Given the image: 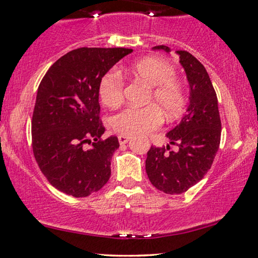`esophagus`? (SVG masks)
Wrapping results in <instances>:
<instances>
[{
  "mask_svg": "<svg viewBox=\"0 0 258 258\" xmlns=\"http://www.w3.org/2000/svg\"><path fill=\"white\" fill-rule=\"evenodd\" d=\"M118 140H119V143H120V145L127 144L128 140H130V137H127V136H119L118 137Z\"/></svg>",
  "mask_w": 258,
  "mask_h": 258,
  "instance_id": "esophagus-1",
  "label": "esophagus"
}]
</instances>
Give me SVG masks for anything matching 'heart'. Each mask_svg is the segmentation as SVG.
<instances>
[{"mask_svg":"<svg viewBox=\"0 0 258 258\" xmlns=\"http://www.w3.org/2000/svg\"><path fill=\"white\" fill-rule=\"evenodd\" d=\"M130 74L152 86L150 100L155 104L144 107L130 106L112 118V127L122 136L146 134L157 130L164 121V114L176 118L182 113L186 96L176 81L175 69L170 63L158 57H145L130 68ZM99 94L104 105L115 107L124 98V81L118 72L111 71L101 78Z\"/></svg>","mask_w":258,"mask_h":258,"instance_id":"obj_1","label":"heart"}]
</instances>
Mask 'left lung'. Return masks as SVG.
<instances>
[{
  "label": "left lung",
  "mask_w": 258,
  "mask_h": 258,
  "mask_svg": "<svg viewBox=\"0 0 258 258\" xmlns=\"http://www.w3.org/2000/svg\"><path fill=\"white\" fill-rule=\"evenodd\" d=\"M153 50L170 52L168 46ZM189 84V104L180 124L166 137L169 144L147 152L146 173L151 183L166 194H182L203 179L220 147L221 119L216 92L205 67L191 53L175 51ZM169 144L179 151H169Z\"/></svg>",
  "instance_id": "obj_1"
}]
</instances>
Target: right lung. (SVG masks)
<instances>
[{
    "label": "right lung",
    "mask_w": 258,
    "mask_h": 258,
    "mask_svg": "<svg viewBox=\"0 0 258 258\" xmlns=\"http://www.w3.org/2000/svg\"><path fill=\"white\" fill-rule=\"evenodd\" d=\"M125 48H79L51 65L37 90L32 114V151L39 169L56 189L85 198L111 176V159L119 148L115 136L101 139V78L121 58ZM94 143L90 149L85 143Z\"/></svg>",
    "instance_id": "1"
}]
</instances>
